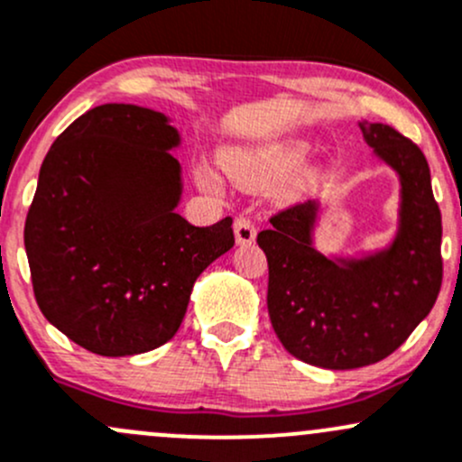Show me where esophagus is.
Here are the masks:
<instances>
[{"mask_svg":"<svg viewBox=\"0 0 462 462\" xmlns=\"http://www.w3.org/2000/svg\"><path fill=\"white\" fill-rule=\"evenodd\" d=\"M235 236L239 245H247L256 239V226L250 217H236L235 221Z\"/></svg>","mask_w":462,"mask_h":462,"instance_id":"1","label":"esophagus"}]
</instances>
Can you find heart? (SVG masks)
Listing matches in <instances>:
<instances>
[{
    "label": "heart",
    "instance_id": "b5f03b06",
    "mask_svg": "<svg viewBox=\"0 0 462 462\" xmlns=\"http://www.w3.org/2000/svg\"><path fill=\"white\" fill-rule=\"evenodd\" d=\"M298 151L291 146H282V149H272L263 151L256 155H245V153H227L223 155V166L226 171L235 177L236 181L245 186H256L265 184L267 180H272L273 175H278L281 171H285L287 166H291L296 162ZM199 184L204 189H215V177L210 171H199Z\"/></svg>",
    "mask_w": 462,
    "mask_h": 462
}]
</instances>
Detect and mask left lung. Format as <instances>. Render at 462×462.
<instances>
[{
	"label": "left lung",
	"instance_id": "left-lung-1",
	"mask_svg": "<svg viewBox=\"0 0 462 462\" xmlns=\"http://www.w3.org/2000/svg\"><path fill=\"white\" fill-rule=\"evenodd\" d=\"M402 177V227L386 252L331 261L311 245L316 201L282 208L256 243L267 256V309L293 357L331 371L382 362L410 337L443 282L440 210L423 151L388 125H362Z\"/></svg>",
	"mask_w": 462,
	"mask_h": 462
}]
</instances>
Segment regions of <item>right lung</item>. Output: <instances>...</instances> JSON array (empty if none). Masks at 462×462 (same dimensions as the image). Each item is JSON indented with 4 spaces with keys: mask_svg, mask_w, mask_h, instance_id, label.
<instances>
[{
    "mask_svg": "<svg viewBox=\"0 0 462 462\" xmlns=\"http://www.w3.org/2000/svg\"><path fill=\"white\" fill-rule=\"evenodd\" d=\"M177 142L160 111L109 103L76 118L42 164L23 230L34 298L96 355L169 342L197 276L235 245L232 217L197 227L175 212Z\"/></svg>",
    "mask_w": 462,
    "mask_h": 462,
    "instance_id": "add662e5",
    "label": "right lung"
}]
</instances>
